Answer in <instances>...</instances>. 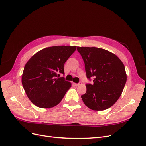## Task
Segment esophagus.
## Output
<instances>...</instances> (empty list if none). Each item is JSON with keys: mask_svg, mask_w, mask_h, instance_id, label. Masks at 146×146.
<instances>
[{"mask_svg": "<svg viewBox=\"0 0 146 146\" xmlns=\"http://www.w3.org/2000/svg\"><path fill=\"white\" fill-rule=\"evenodd\" d=\"M81 82H80V83H77V84H76V83H74V85L75 86H80V85H81Z\"/></svg>", "mask_w": 146, "mask_h": 146, "instance_id": "34e87169", "label": "esophagus"}]
</instances>
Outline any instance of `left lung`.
I'll list each match as a JSON object with an SVG mask.
<instances>
[{"label": "left lung", "mask_w": 146, "mask_h": 146, "mask_svg": "<svg viewBox=\"0 0 146 146\" xmlns=\"http://www.w3.org/2000/svg\"><path fill=\"white\" fill-rule=\"evenodd\" d=\"M77 50L85 63L87 78L93 84H87L86 93L81 95L86 106L94 111H102L116 102L126 82L123 62L114 53L96 47H80Z\"/></svg>", "instance_id": "8db88e82"}]
</instances>
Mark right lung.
Segmentation results:
<instances>
[{
  "mask_svg": "<svg viewBox=\"0 0 146 146\" xmlns=\"http://www.w3.org/2000/svg\"><path fill=\"white\" fill-rule=\"evenodd\" d=\"M77 46H54L35 54L24 68L21 82L27 97L36 106L49 108L59 104L71 87L63 77L64 64Z\"/></svg>",
  "mask_w": 146,
  "mask_h": 146,
  "instance_id": "add662e5",
  "label": "right lung"
}]
</instances>
